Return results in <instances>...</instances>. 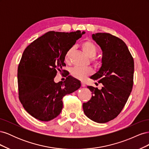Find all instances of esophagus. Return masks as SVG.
Listing matches in <instances>:
<instances>
[{
  "mask_svg": "<svg viewBox=\"0 0 149 149\" xmlns=\"http://www.w3.org/2000/svg\"><path fill=\"white\" fill-rule=\"evenodd\" d=\"M81 86H82V87L86 86V83L84 81H81Z\"/></svg>",
  "mask_w": 149,
  "mask_h": 149,
  "instance_id": "1",
  "label": "esophagus"
}]
</instances>
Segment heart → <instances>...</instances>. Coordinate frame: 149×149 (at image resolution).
<instances>
[{
  "mask_svg": "<svg viewBox=\"0 0 149 149\" xmlns=\"http://www.w3.org/2000/svg\"><path fill=\"white\" fill-rule=\"evenodd\" d=\"M81 48L84 54L89 58H93L95 56L97 52V48L91 41H85L81 44ZM73 48H69L65 54V60L66 63H69L70 57L71 55ZM94 63L96 65H99L98 61L94 60ZM93 73L92 69L90 68H81V67H74L71 70V74L74 78L79 79H83L85 77Z\"/></svg>",
  "mask_w": 149,
  "mask_h": 149,
  "instance_id": "heart-1",
  "label": "heart"
}]
</instances>
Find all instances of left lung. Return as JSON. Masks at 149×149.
Segmentation results:
<instances>
[{"label": "left lung", "instance_id": "obj_1", "mask_svg": "<svg viewBox=\"0 0 149 149\" xmlns=\"http://www.w3.org/2000/svg\"><path fill=\"white\" fill-rule=\"evenodd\" d=\"M102 52L101 66L90 78L102 84L101 89L91 86L92 92L83 109L88 118L97 123H106L119 115L132 91L134 72V59L121 39L107 33L92 35Z\"/></svg>", "mask_w": 149, "mask_h": 149}]
</instances>
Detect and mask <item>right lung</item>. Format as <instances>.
Returning a JSON list of instances; mask_svg holds the SVG:
<instances>
[{"label":"right lung","instance_id":"right-lung-1","mask_svg":"<svg viewBox=\"0 0 149 149\" xmlns=\"http://www.w3.org/2000/svg\"><path fill=\"white\" fill-rule=\"evenodd\" d=\"M85 33L50 31L25 49L18 67L19 100L35 119L49 121L56 118L63 109V97L81 87L80 81L70 75L64 82L55 83L54 78L65 66L66 51Z\"/></svg>","mask_w":149,"mask_h":149}]
</instances>
